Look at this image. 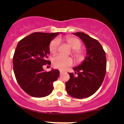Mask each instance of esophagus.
Here are the masks:
<instances>
[{
	"mask_svg": "<svg viewBox=\"0 0 124 124\" xmlns=\"http://www.w3.org/2000/svg\"><path fill=\"white\" fill-rule=\"evenodd\" d=\"M59 71H60V74H62L63 72V71H62V70H59Z\"/></svg>",
	"mask_w": 124,
	"mask_h": 124,
	"instance_id": "1",
	"label": "esophagus"
}]
</instances>
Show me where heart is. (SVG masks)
I'll use <instances>...</instances> for the list:
<instances>
[{"label":"heart","mask_w":124,"mask_h":124,"mask_svg":"<svg viewBox=\"0 0 124 124\" xmlns=\"http://www.w3.org/2000/svg\"><path fill=\"white\" fill-rule=\"evenodd\" d=\"M65 41L69 46L72 48V54L78 62L83 61L85 58V53L84 50L80 48L82 42L78 38L74 37H67ZM60 45V40L58 38H55L52 40L49 45V50L52 54H56L58 50ZM52 63L54 68L64 70L67 67L71 65L72 59L71 57L63 56L62 55H57L53 57Z\"/></svg>","instance_id":"heart-1"}]
</instances>
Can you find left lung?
I'll return each instance as SVG.
<instances>
[{
    "instance_id": "obj_1",
    "label": "left lung",
    "mask_w": 124,
    "mask_h": 124,
    "mask_svg": "<svg viewBox=\"0 0 124 124\" xmlns=\"http://www.w3.org/2000/svg\"><path fill=\"white\" fill-rule=\"evenodd\" d=\"M74 35L83 41L87 54L82 64L73 68L74 73H68L70 78L65 83L66 90L71 97L82 99L92 95L100 88L106 75L107 62L106 53L97 39L83 32Z\"/></svg>"
}]
</instances>
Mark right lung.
I'll return each mask as SVG.
<instances>
[{
	"mask_svg": "<svg viewBox=\"0 0 124 124\" xmlns=\"http://www.w3.org/2000/svg\"><path fill=\"white\" fill-rule=\"evenodd\" d=\"M59 34L34 32L18 42L13 56V69L18 85L26 93L37 98L48 95L53 82L59 76L58 70L45 72L44 65H50L48 59L50 41Z\"/></svg>",
	"mask_w": 124,
	"mask_h": 124,
	"instance_id": "obj_1",
	"label": "right lung"
}]
</instances>
